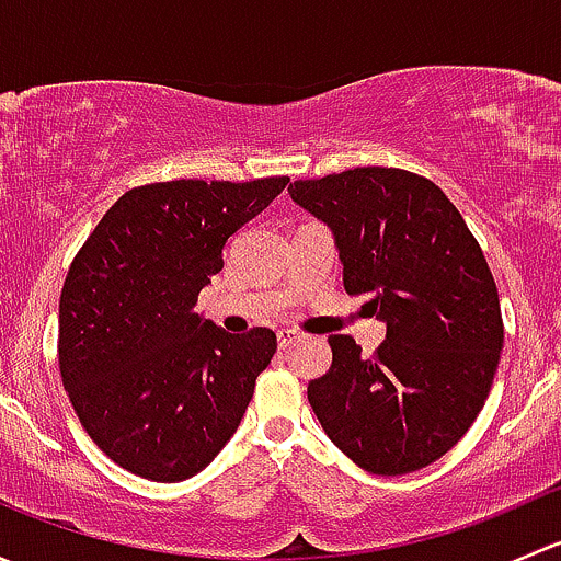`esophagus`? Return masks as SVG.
I'll return each instance as SVG.
<instances>
[{"label":"esophagus","instance_id":"esophagus-1","mask_svg":"<svg viewBox=\"0 0 561 561\" xmlns=\"http://www.w3.org/2000/svg\"><path fill=\"white\" fill-rule=\"evenodd\" d=\"M276 342H279L282 350H287V347H293L296 342H301V333L293 331V328H282V331L276 333Z\"/></svg>","mask_w":561,"mask_h":561}]
</instances>
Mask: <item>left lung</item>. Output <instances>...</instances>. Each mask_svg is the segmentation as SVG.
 I'll return each mask as SVG.
<instances>
[{"mask_svg":"<svg viewBox=\"0 0 561 561\" xmlns=\"http://www.w3.org/2000/svg\"><path fill=\"white\" fill-rule=\"evenodd\" d=\"M287 192L333 233L344 290L366 293L388 328L371 358L353 336H328L331 369L307 390L317 421L366 472L428 467L472 426L500 364V296L478 241L434 181L399 168Z\"/></svg>","mask_w":561,"mask_h":561,"instance_id":"obj_1","label":"left lung"}]
</instances>
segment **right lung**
I'll list each match as a JSON object with an SVG mask.
<instances>
[{
    "instance_id": "right-lung-1",
    "label": "right lung",
    "mask_w": 561,
    "mask_h": 561,
    "mask_svg": "<svg viewBox=\"0 0 561 561\" xmlns=\"http://www.w3.org/2000/svg\"><path fill=\"white\" fill-rule=\"evenodd\" d=\"M287 175L179 179L129 190L72 260L59 298V371L98 448L157 483L214 461L244 417L276 333H228L195 312L230 236Z\"/></svg>"
}]
</instances>
